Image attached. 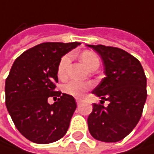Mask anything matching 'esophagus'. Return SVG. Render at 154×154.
<instances>
[{"mask_svg": "<svg viewBox=\"0 0 154 154\" xmlns=\"http://www.w3.org/2000/svg\"><path fill=\"white\" fill-rule=\"evenodd\" d=\"M76 103H77V105H79L81 103V99L80 98H76Z\"/></svg>", "mask_w": 154, "mask_h": 154, "instance_id": "esophagus-1", "label": "esophagus"}]
</instances>
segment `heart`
Instances as JSON below:
<instances>
[{"instance_id":"1","label":"heart","mask_w":154,"mask_h":154,"mask_svg":"<svg viewBox=\"0 0 154 154\" xmlns=\"http://www.w3.org/2000/svg\"><path fill=\"white\" fill-rule=\"evenodd\" d=\"M71 56L69 54L64 55L58 65L57 74L60 79H64L67 75V68L70 63ZM81 60L86 67L91 69L94 65H99V58L94 52L90 50H84L81 54ZM92 87L91 82H81L77 80H71L63 86V90L68 94H71L75 97H81L84 94L86 91H88Z\"/></svg>"}]
</instances>
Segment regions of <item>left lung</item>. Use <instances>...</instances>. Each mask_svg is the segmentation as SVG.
Returning a JSON list of instances; mask_svg holds the SVG:
<instances>
[{
    "label": "left lung",
    "instance_id": "left-lung-1",
    "mask_svg": "<svg viewBox=\"0 0 154 154\" xmlns=\"http://www.w3.org/2000/svg\"><path fill=\"white\" fill-rule=\"evenodd\" d=\"M101 56L106 77L93 94L101 97L105 108L93 104L87 122L91 135L98 140L117 142L138 124L147 98L146 79L140 62L127 51L104 45H88Z\"/></svg>",
    "mask_w": 154,
    "mask_h": 154
}]
</instances>
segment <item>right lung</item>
<instances>
[{"label":"right lung","mask_w":154,"mask_h":154,"mask_svg":"<svg viewBox=\"0 0 154 154\" xmlns=\"http://www.w3.org/2000/svg\"><path fill=\"white\" fill-rule=\"evenodd\" d=\"M79 42H46L14 60L5 81V104L19 132L39 144L57 141L67 132L76 109L73 96L56 91L57 68L63 55ZM49 97L58 98L49 105Z\"/></svg>","instance_id":"obj_1"}]
</instances>
